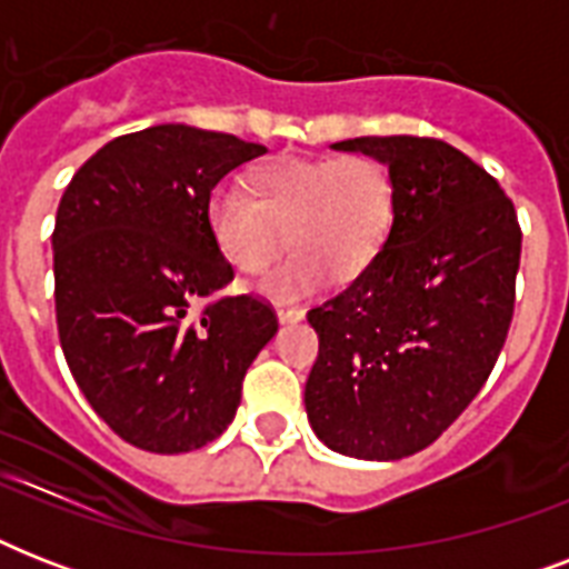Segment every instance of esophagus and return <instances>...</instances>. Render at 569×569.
<instances>
[{
    "mask_svg": "<svg viewBox=\"0 0 569 569\" xmlns=\"http://www.w3.org/2000/svg\"><path fill=\"white\" fill-rule=\"evenodd\" d=\"M277 319H280V325H292V321L303 319V310L301 307H286V303H277Z\"/></svg>",
    "mask_w": 569,
    "mask_h": 569,
    "instance_id": "34e87169",
    "label": "esophagus"
}]
</instances>
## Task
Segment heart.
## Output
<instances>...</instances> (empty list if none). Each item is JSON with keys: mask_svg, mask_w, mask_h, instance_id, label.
<instances>
[{"mask_svg": "<svg viewBox=\"0 0 569 569\" xmlns=\"http://www.w3.org/2000/svg\"><path fill=\"white\" fill-rule=\"evenodd\" d=\"M244 189L248 197L214 191L206 227L241 274L266 271L289 230L295 250L262 280V289L283 301L319 292L333 277L357 280L380 257L396 221L387 168L360 153L286 156L250 171Z\"/></svg>", "mask_w": 569, "mask_h": 569, "instance_id": "obj_1", "label": "heart"}]
</instances>
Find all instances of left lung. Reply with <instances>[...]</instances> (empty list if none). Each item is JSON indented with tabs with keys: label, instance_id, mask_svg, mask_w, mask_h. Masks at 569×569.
<instances>
[{
	"label": "left lung",
	"instance_id": "left-lung-1",
	"mask_svg": "<svg viewBox=\"0 0 569 569\" xmlns=\"http://www.w3.org/2000/svg\"><path fill=\"white\" fill-rule=\"evenodd\" d=\"M333 150L387 164L396 221L372 268L307 312L319 357L303 405L328 449L398 460L431 446L493 372L522 232L502 186L440 138L369 136Z\"/></svg>",
	"mask_w": 569,
	"mask_h": 569
}]
</instances>
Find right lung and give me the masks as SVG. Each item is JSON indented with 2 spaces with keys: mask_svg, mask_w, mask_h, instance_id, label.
I'll use <instances>...</instances> for the list:
<instances>
[{
  "mask_svg": "<svg viewBox=\"0 0 569 569\" xmlns=\"http://www.w3.org/2000/svg\"><path fill=\"white\" fill-rule=\"evenodd\" d=\"M262 153L162 123L97 150L58 203L61 351L88 405L138 449L180 455L221 437L248 366L277 333L271 303L223 295L232 266L206 227L214 186Z\"/></svg>",
  "mask_w": 569,
  "mask_h": 569,
  "instance_id": "1",
  "label": "right lung"
}]
</instances>
